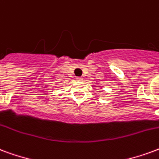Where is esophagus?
<instances>
[{
	"label": "esophagus",
	"instance_id": "1",
	"mask_svg": "<svg viewBox=\"0 0 159 159\" xmlns=\"http://www.w3.org/2000/svg\"><path fill=\"white\" fill-rule=\"evenodd\" d=\"M77 80H78L79 81H82L83 80V78H82V77H77Z\"/></svg>",
	"mask_w": 159,
	"mask_h": 159
}]
</instances>
